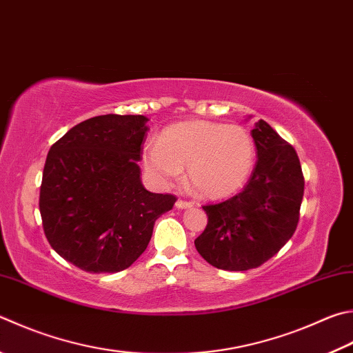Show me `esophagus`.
<instances>
[{
    "mask_svg": "<svg viewBox=\"0 0 353 353\" xmlns=\"http://www.w3.org/2000/svg\"><path fill=\"white\" fill-rule=\"evenodd\" d=\"M176 207H177L179 210L190 208V207H191V202H187V201H182V199H179V201L176 202Z\"/></svg>",
    "mask_w": 353,
    "mask_h": 353,
    "instance_id": "obj_1",
    "label": "esophagus"
}]
</instances>
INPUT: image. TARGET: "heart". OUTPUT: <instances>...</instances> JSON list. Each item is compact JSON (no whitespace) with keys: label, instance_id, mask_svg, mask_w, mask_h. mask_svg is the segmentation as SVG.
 I'll return each mask as SVG.
<instances>
[{"label":"heart","instance_id":"1","mask_svg":"<svg viewBox=\"0 0 353 353\" xmlns=\"http://www.w3.org/2000/svg\"><path fill=\"white\" fill-rule=\"evenodd\" d=\"M256 157L254 140L241 125L207 120L172 125L142 150L145 170L160 183L182 174L197 194L219 199L242 188L252 174Z\"/></svg>","mask_w":353,"mask_h":353}]
</instances>
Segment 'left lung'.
I'll list each match as a JSON object with an SVG mask.
<instances>
[{
    "label": "left lung",
    "mask_w": 353,
    "mask_h": 353,
    "mask_svg": "<svg viewBox=\"0 0 353 353\" xmlns=\"http://www.w3.org/2000/svg\"><path fill=\"white\" fill-rule=\"evenodd\" d=\"M254 170L241 193L203 205L208 223L194 241L216 268L243 272L273 258L298 227L304 176L296 151L264 120L254 123Z\"/></svg>",
    "instance_id": "8db88e82"
}]
</instances>
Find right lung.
<instances>
[{
    "instance_id": "1",
    "label": "right lung",
    "mask_w": 353,
    "mask_h": 353,
    "mask_svg": "<svg viewBox=\"0 0 353 353\" xmlns=\"http://www.w3.org/2000/svg\"><path fill=\"white\" fill-rule=\"evenodd\" d=\"M148 119L106 114L88 119L50 146L40 213L57 253L89 273L121 272L136 262L157 217L174 207L140 181Z\"/></svg>"
}]
</instances>
